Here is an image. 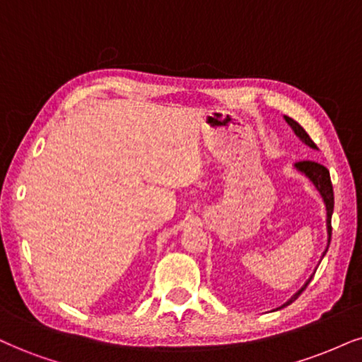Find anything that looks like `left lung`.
Returning <instances> with one entry per match:
<instances>
[{
	"instance_id": "left-lung-1",
	"label": "left lung",
	"mask_w": 362,
	"mask_h": 362,
	"mask_svg": "<svg viewBox=\"0 0 362 362\" xmlns=\"http://www.w3.org/2000/svg\"><path fill=\"white\" fill-rule=\"evenodd\" d=\"M284 119H285V122H287L288 126H290V129H292L293 134H296V136L298 137V139L304 142L305 146H309L310 149L319 151L317 146L314 144V141H312L310 137H309V134L304 131V127H302L300 124L297 122V120H293L292 117H288V115H284ZM293 168H296L300 174H304L307 180H309L312 185H314V188L317 189V193L320 194V198H322V202H324V206H325V230H327V247H325L324 253H322V258H324L325 253H327L329 243H331V233H332L331 218H332V211H334V191H332L331 176H329L327 168H324L322 164H319V163H314V160H300V163L293 164ZM310 280H312V275L309 276V280H307V282L302 285V287L298 288L297 292L293 293V296L290 297L287 302H285L284 305L279 307V309H284V307H287V305L292 304L293 300H297L298 296H300V293L304 292L305 287H307V285H309ZM279 309H276V310H279Z\"/></svg>"
}]
</instances>
